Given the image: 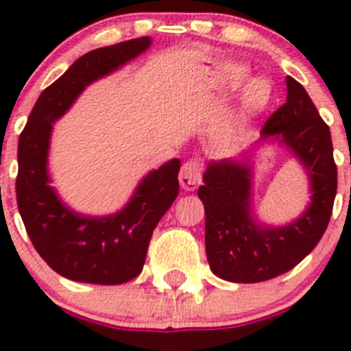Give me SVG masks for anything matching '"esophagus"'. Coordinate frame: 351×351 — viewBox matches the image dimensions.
I'll list each match as a JSON object with an SVG mask.
<instances>
[{"label":"esophagus","instance_id":"obj_1","mask_svg":"<svg viewBox=\"0 0 351 351\" xmlns=\"http://www.w3.org/2000/svg\"><path fill=\"white\" fill-rule=\"evenodd\" d=\"M203 178V166L197 159H189L180 169V185L185 191H195Z\"/></svg>","mask_w":351,"mask_h":351}]
</instances>
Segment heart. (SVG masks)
Here are the masks:
<instances>
[{"label":"heart","instance_id":"heart-1","mask_svg":"<svg viewBox=\"0 0 351 351\" xmlns=\"http://www.w3.org/2000/svg\"><path fill=\"white\" fill-rule=\"evenodd\" d=\"M246 78H248V73L241 66H232L227 69V84L230 87H239ZM271 101H273V85L266 78H255L245 87L243 106H245V113L248 117L258 115L269 108Z\"/></svg>","mask_w":351,"mask_h":351}]
</instances>
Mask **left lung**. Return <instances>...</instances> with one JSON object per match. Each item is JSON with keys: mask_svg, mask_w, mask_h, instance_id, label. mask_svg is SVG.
<instances>
[{"mask_svg": "<svg viewBox=\"0 0 351 351\" xmlns=\"http://www.w3.org/2000/svg\"><path fill=\"white\" fill-rule=\"evenodd\" d=\"M266 140L283 143L301 160L311 203L289 226H261L250 215V166L230 159L208 164L197 191L206 215V257L227 282H266L295 267L318 245L332 215L337 168L329 125L292 77H287V101L262 128L261 141Z\"/></svg>", "mask_w": 351, "mask_h": 351, "instance_id": "1", "label": "left lung"}]
</instances>
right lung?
<instances>
[{"label":"right lung","instance_id":"1","mask_svg":"<svg viewBox=\"0 0 351 351\" xmlns=\"http://www.w3.org/2000/svg\"><path fill=\"white\" fill-rule=\"evenodd\" d=\"M150 43L148 36L134 38L84 53L40 94L19 138V213L40 257L73 282L121 285L136 278L154 229L178 195V159L148 173L124 210L101 219L69 210L49 185L47 156L53 122L87 85L140 56Z\"/></svg>","mask_w":351,"mask_h":351}]
</instances>
